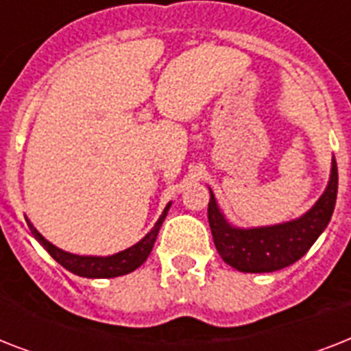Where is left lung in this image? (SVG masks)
Here are the masks:
<instances>
[{"instance_id": "1", "label": "left lung", "mask_w": 351, "mask_h": 351, "mask_svg": "<svg viewBox=\"0 0 351 351\" xmlns=\"http://www.w3.org/2000/svg\"><path fill=\"white\" fill-rule=\"evenodd\" d=\"M337 186V162L333 158L326 191L308 213L286 224L255 230H237L228 224L211 193L208 219L219 255L226 264L244 273H269L291 266L304 256L332 219Z\"/></svg>"}]
</instances>
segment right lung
Returning <instances> with one entry per match:
<instances>
[{
	"mask_svg": "<svg viewBox=\"0 0 351 351\" xmlns=\"http://www.w3.org/2000/svg\"><path fill=\"white\" fill-rule=\"evenodd\" d=\"M171 204H167L164 209V213L158 219V222L154 224V228L149 231L145 237H143L138 244H134L132 247L125 251H120L117 255L111 256H80L73 255V253H67V251H62L56 245H52L49 240H45L38 233L34 226L29 224L30 231L36 237V240L40 242L43 247L47 250V253L54 258L56 262H60L65 269H69L74 275H80V277L87 278H111V277H120V275H125V273L134 271L136 267H140L145 262V258L149 256L151 250H153L154 240H156V234L160 231V226L164 222L165 215L169 211Z\"/></svg>",
	"mask_w": 351,
	"mask_h": 351,
	"instance_id": "right-lung-1",
	"label": "right lung"
}]
</instances>
